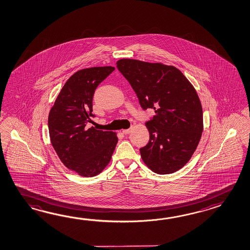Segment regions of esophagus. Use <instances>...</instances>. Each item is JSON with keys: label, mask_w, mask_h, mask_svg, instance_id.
Here are the masks:
<instances>
[{"label": "esophagus", "mask_w": 250, "mask_h": 250, "mask_svg": "<svg viewBox=\"0 0 250 250\" xmlns=\"http://www.w3.org/2000/svg\"><path fill=\"white\" fill-rule=\"evenodd\" d=\"M132 132V128H129V129H125V130H123L122 133L124 134H128V133H130Z\"/></svg>", "instance_id": "1"}]
</instances>
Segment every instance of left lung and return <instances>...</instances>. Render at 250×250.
<instances>
[{
    "label": "left lung",
    "mask_w": 250,
    "mask_h": 250,
    "mask_svg": "<svg viewBox=\"0 0 250 250\" xmlns=\"http://www.w3.org/2000/svg\"><path fill=\"white\" fill-rule=\"evenodd\" d=\"M117 66L143 109L156 113L145 124L149 141L140 148L143 162L158 174L178 171L192 157L203 132L202 106L195 88L178 68L163 63L121 59Z\"/></svg>",
    "instance_id": "left-lung-1"
}]
</instances>
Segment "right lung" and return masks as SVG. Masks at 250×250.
<instances>
[{
    "label": "right lung",
    "mask_w": 250,
    "mask_h": 250,
    "mask_svg": "<svg viewBox=\"0 0 250 250\" xmlns=\"http://www.w3.org/2000/svg\"><path fill=\"white\" fill-rule=\"evenodd\" d=\"M114 70V66H107L76 72L62 87L49 113L52 147L66 167L83 177L102 173L111 160L118 141L114 132L88 127L94 117V91Z\"/></svg>",
    "instance_id": "right-lung-1"
}]
</instances>
